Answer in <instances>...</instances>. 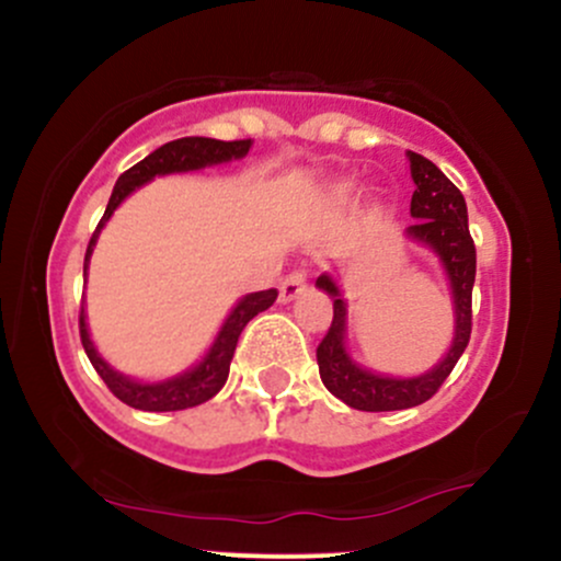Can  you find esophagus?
<instances>
[{"mask_svg": "<svg viewBox=\"0 0 561 561\" xmlns=\"http://www.w3.org/2000/svg\"><path fill=\"white\" fill-rule=\"evenodd\" d=\"M306 285H308L306 272H300V268H295V272H289V274L285 276V279H282V285H279V300H282V302L295 300V298H298V295L302 293V289H306Z\"/></svg>", "mask_w": 561, "mask_h": 561, "instance_id": "1", "label": "esophagus"}]
</instances>
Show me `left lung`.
I'll list each match as a JSON object with an SVG mask.
<instances>
[{"label": "left lung", "instance_id": "left-lung-1", "mask_svg": "<svg viewBox=\"0 0 561 561\" xmlns=\"http://www.w3.org/2000/svg\"><path fill=\"white\" fill-rule=\"evenodd\" d=\"M409 160L411 179L416 184L414 195H411V216L416 221L405 229V234L427 244L446 268L456 313L454 343H450L446 358L427 375L411 379L371 375L347 356L345 300L340 298V289L332 276L321 274L317 287L330 295L334 313L330 330L317 347L319 375L334 398L358 411H401L430 401L454 371L469 343V334H472V287L474 272H478V253H474V240L469 234L465 195L433 160L416 156V152H409Z\"/></svg>", "mask_w": 561, "mask_h": 561}]
</instances>
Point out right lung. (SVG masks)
<instances>
[{"mask_svg": "<svg viewBox=\"0 0 561 561\" xmlns=\"http://www.w3.org/2000/svg\"><path fill=\"white\" fill-rule=\"evenodd\" d=\"M250 139H234V141H221V139H208V137H184L165 141L163 147H158L156 152H150L145 160H139L137 165L124 171L118 176V182L113 186L111 203H107L105 216L96 224L92 240H89L87 259H83V276H87L89 268V255H92L96 234L105 227L107 218L113 216V210L118 208L124 199L131 195L134 190L141 184L152 182L156 176H165V173H182V171H197L205 169V165L227 163V160H237L248 156ZM276 300V289H261V293H250L237 302L234 311L229 313L227 321H224L221 332H218L216 343L210 345V351L205 353V358L197 366H192L184 375L163 379V382H137V379H128L102 362V356L96 353L92 340H89L87 330V317H83V308L79 313V332H81V345L87 351L89 362L96 369V375L102 377V382L111 388V392L118 401L139 411H182L192 409V405H199L216 396L218 390L224 388L229 377V364L231 356H234L237 340L244 330L250 319L259 317L261 311H266L268 306Z\"/></svg>", "mask_w": 561, "mask_h": 561, "instance_id": "1", "label": "right lung"}]
</instances>
